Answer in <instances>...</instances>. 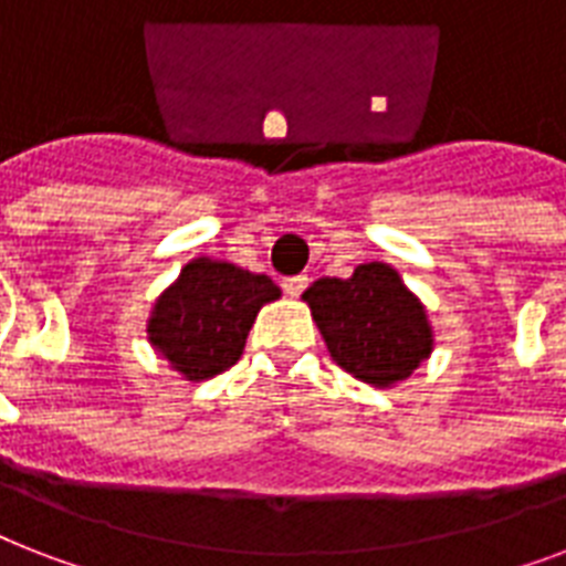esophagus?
Masks as SVG:
<instances>
[{
	"mask_svg": "<svg viewBox=\"0 0 566 566\" xmlns=\"http://www.w3.org/2000/svg\"><path fill=\"white\" fill-rule=\"evenodd\" d=\"M282 287H284V293H287V296H300V293L308 287V275H305V273L287 275V279L282 282Z\"/></svg>",
	"mask_w": 566,
	"mask_h": 566,
	"instance_id": "obj_1",
	"label": "esophagus"
}]
</instances>
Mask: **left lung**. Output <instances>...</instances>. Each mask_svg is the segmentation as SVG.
<instances>
[{"mask_svg":"<svg viewBox=\"0 0 566 566\" xmlns=\"http://www.w3.org/2000/svg\"><path fill=\"white\" fill-rule=\"evenodd\" d=\"M302 296L332 358L367 385H396L429 358L426 311L394 266L370 261L349 279H319Z\"/></svg>","mask_w":566,"mask_h":566,"instance_id":"8db88e82","label":"left lung"}]
</instances>
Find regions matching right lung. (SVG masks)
<instances>
[{
	"mask_svg": "<svg viewBox=\"0 0 566 566\" xmlns=\"http://www.w3.org/2000/svg\"><path fill=\"white\" fill-rule=\"evenodd\" d=\"M279 296L270 275L196 258L155 302L146 332L172 370L202 381L238 364L261 305Z\"/></svg>",
	"mask_w": 566,
	"mask_h": 566,
	"instance_id": "add662e5",
	"label": "right lung"
}]
</instances>
